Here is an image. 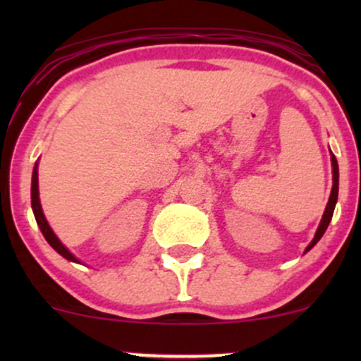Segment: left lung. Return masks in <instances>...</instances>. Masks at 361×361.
<instances>
[{
	"label": "left lung",
	"mask_w": 361,
	"mask_h": 361,
	"mask_svg": "<svg viewBox=\"0 0 361 361\" xmlns=\"http://www.w3.org/2000/svg\"><path fill=\"white\" fill-rule=\"evenodd\" d=\"M331 166H333V188H331L329 200H327L324 214H322V219H321V222H319V227H317L316 234H314V239H312V241H310L309 246L305 247L304 252L310 251L314 246H316L319 239H321L322 235H324L327 226H329V222H331V219H333L334 207H336V202H338V190H339V168H338L336 157H334L333 152H331Z\"/></svg>",
	"instance_id": "obj_1"
}]
</instances>
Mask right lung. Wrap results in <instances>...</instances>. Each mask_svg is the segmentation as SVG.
<instances>
[{"instance_id":"1","label":"right lung","mask_w":361,"mask_h":361,"mask_svg":"<svg viewBox=\"0 0 361 361\" xmlns=\"http://www.w3.org/2000/svg\"><path fill=\"white\" fill-rule=\"evenodd\" d=\"M32 210H34L35 221H37V224H39L40 231H42L45 241L51 244V246L57 252H59L62 258H66L68 261H73V263H81V261L78 259L76 256H74L73 252L61 243V239L54 234L52 227L49 226L47 219H45L42 205H40V198H39V163H35L34 173H32Z\"/></svg>"}]
</instances>
